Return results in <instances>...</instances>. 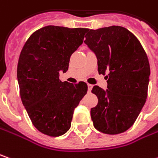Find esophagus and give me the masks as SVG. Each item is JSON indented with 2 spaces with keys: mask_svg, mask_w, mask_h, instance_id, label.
Masks as SVG:
<instances>
[{
  "mask_svg": "<svg viewBox=\"0 0 158 158\" xmlns=\"http://www.w3.org/2000/svg\"><path fill=\"white\" fill-rule=\"evenodd\" d=\"M91 89H92V85L90 84V83H88V91H89V92L91 91Z\"/></svg>",
  "mask_w": 158,
  "mask_h": 158,
  "instance_id": "1",
  "label": "esophagus"
}]
</instances>
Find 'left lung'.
<instances>
[{"mask_svg":"<svg viewBox=\"0 0 158 158\" xmlns=\"http://www.w3.org/2000/svg\"><path fill=\"white\" fill-rule=\"evenodd\" d=\"M84 43L95 52L98 72L106 75L107 90L94 86L98 104L91 109L95 129L114 135L135 123L148 97L149 62L137 37L126 28L112 26L88 29Z\"/></svg>","mask_w":158,"mask_h":158,"instance_id":"left-lung-1","label":"left lung"}]
</instances>
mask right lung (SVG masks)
<instances>
[{
  "instance_id": "1",
  "label": "right lung",
  "mask_w": 158,
  "mask_h": 158,
  "mask_svg": "<svg viewBox=\"0 0 158 158\" xmlns=\"http://www.w3.org/2000/svg\"><path fill=\"white\" fill-rule=\"evenodd\" d=\"M87 28L48 26L36 30L25 43L17 75L21 100L32 123L51 137L69 130L74 110L87 93L84 82H61L70 57L83 44Z\"/></svg>"
}]
</instances>
